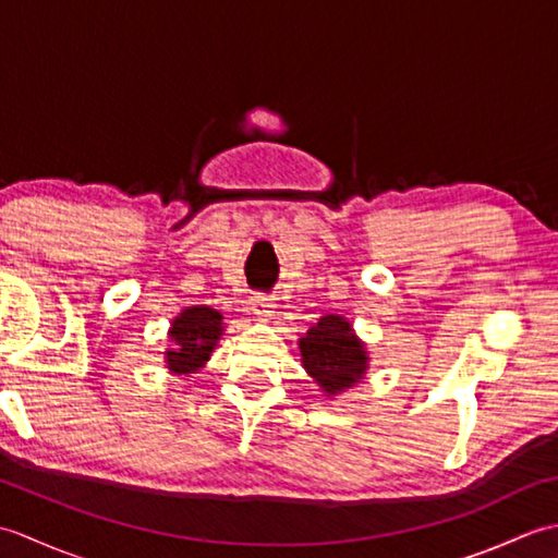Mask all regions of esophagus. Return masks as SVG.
I'll list each match as a JSON object with an SVG mask.
<instances>
[{
	"instance_id": "34e87169",
	"label": "esophagus",
	"mask_w": 558,
	"mask_h": 558,
	"mask_svg": "<svg viewBox=\"0 0 558 558\" xmlns=\"http://www.w3.org/2000/svg\"><path fill=\"white\" fill-rule=\"evenodd\" d=\"M272 310H276V304H272L268 298H254L252 300V312L258 316V318H264V322H268V318L272 316Z\"/></svg>"
}]
</instances>
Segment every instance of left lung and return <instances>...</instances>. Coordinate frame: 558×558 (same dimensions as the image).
Listing matches in <instances>:
<instances>
[{
  "instance_id": "left-lung-1",
  "label": "left lung",
  "mask_w": 558,
  "mask_h": 558,
  "mask_svg": "<svg viewBox=\"0 0 558 558\" xmlns=\"http://www.w3.org/2000/svg\"><path fill=\"white\" fill-rule=\"evenodd\" d=\"M304 372L324 390L326 398H336L362 384L369 369L366 342L354 333L352 324L340 314H326L306 328L298 340Z\"/></svg>"
}]
</instances>
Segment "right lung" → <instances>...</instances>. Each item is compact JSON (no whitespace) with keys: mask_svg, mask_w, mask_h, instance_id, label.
Instances as JSON below:
<instances>
[{"mask_svg":"<svg viewBox=\"0 0 558 558\" xmlns=\"http://www.w3.org/2000/svg\"><path fill=\"white\" fill-rule=\"evenodd\" d=\"M225 333L222 314L206 304L186 306L172 318L165 350V366L174 376H192L204 369Z\"/></svg>","mask_w":558,"mask_h":558,"instance_id":"1","label":"right lung"}]
</instances>
